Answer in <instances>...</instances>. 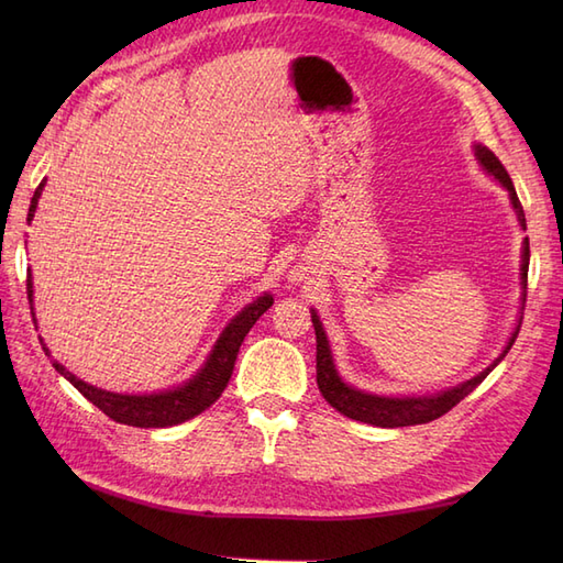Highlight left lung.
<instances>
[{
  "mask_svg": "<svg viewBox=\"0 0 563 563\" xmlns=\"http://www.w3.org/2000/svg\"><path fill=\"white\" fill-rule=\"evenodd\" d=\"M476 157H479L484 169L508 190L512 208H516V212H518L520 227H522V230H528V222H525V212H522V206L518 200L516 186H512L506 166L498 162V157L492 150H486L482 145L476 147ZM528 266H530V242L525 239V249H522L525 295H528ZM312 324H314V333H317V385H319L321 397H324L333 406V409L341 411L343 416L355 418V421H363V423H373V426H379V428H404V426L430 423V421H435V418L445 416L452 409V406H457L466 397V394H472L476 387H479L482 382L486 379V375L492 373V369L500 361H504L506 353L510 351V345L516 343L518 331H520V329H516V333H512V339L506 345V351L498 355V361L492 367H486L482 375L472 377L470 382H464V385L454 387L450 391H442V394H438V397L389 399V397H377V394H365V391H357L349 385H343V379L339 377L336 367H333V357H331L327 333H324V329H321V321H319L314 309H312ZM520 324H522V319H520Z\"/></svg>",
  "mask_w": 563,
  "mask_h": 563,
  "instance_id": "8db88e82",
  "label": "left lung"
}]
</instances>
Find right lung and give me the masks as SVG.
<instances>
[{
	"instance_id": "1",
	"label": "right lung",
	"mask_w": 563,
	"mask_h": 563,
	"mask_svg": "<svg viewBox=\"0 0 563 563\" xmlns=\"http://www.w3.org/2000/svg\"><path fill=\"white\" fill-rule=\"evenodd\" d=\"M41 190H43V184L35 188V194L31 198L29 222L33 218L35 206H38ZM26 295H29V302H33L31 278H26ZM271 305H273V297L263 295L256 302L244 307L242 314H239L232 324L224 329L206 367H202L194 379L186 382L184 387L172 389V391L150 394V397H128V394H113V391L91 387L87 382H81L71 373H67L59 363H55V369L59 375H65L69 379V385H75L79 394H84V397H87L93 406H99L106 416L113 418L115 423H125L135 428H169L202 413L208 406H212L222 397L227 382L232 377L236 353L242 349L244 336L251 331V327L256 324L258 317L266 312V309H271ZM43 351L45 355H51L45 349V343H43Z\"/></svg>"
}]
</instances>
